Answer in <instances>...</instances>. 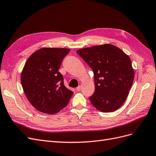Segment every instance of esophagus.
<instances>
[{
    "instance_id": "obj_1",
    "label": "esophagus",
    "mask_w": 156,
    "mask_h": 156,
    "mask_svg": "<svg viewBox=\"0 0 156 156\" xmlns=\"http://www.w3.org/2000/svg\"><path fill=\"white\" fill-rule=\"evenodd\" d=\"M81 90V86H79V87H77V88H76V90L77 91V92H79L80 90Z\"/></svg>"
}]
</instances>
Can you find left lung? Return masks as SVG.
I'll use <instances>...</instances> for the list:
<instances>
[{
    "instance_id": "8db88e82",
    "label": "left lung",
    "mask_w": 156,
    "mask_h": 156,
    "mask_svg": "<svg viewBox=\"0 0 156 156\" xmlns=\"http://www.w3.org/2000/svg\"><path fill=\"white\" fill-rule=\"evenodd\" d=\"M77 53L94 72L95 90L89 100L103 112L119 108L128 96L134 79L129 57L111 44L79 49Z\"/></svg>"
}]
</instances>
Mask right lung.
I'll use <instances>...</instances> for the list:
<instances>
[{
  "mask_svg": "<svg viewBox=\"0 0 156 156\" xmlns=\"http://www.w3.org/2000/svg\"><path fill=\"white\" fill-rule=\"evenodd\" d=\"M69 51L66 48H41L26 62L21 75L22 87L37 111L55 114L68 105L73 92L65 87L58 69Z\"/></svg>",
  "mask_w": 156,
  "mask_h": 156,
  "instance_id": "obj_1",
  "label": "right lung"
}]
</instances>
